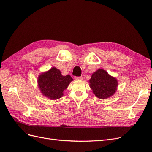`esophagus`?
Here are the masks:
<instances>
[{
	"label": "esophagus",
	"mask_w": 152,
	"mask_h": 152,
	"mask_svg": "<svg viewBox=\"0 0 152 152\" xmlns=\"http://www.w3.org/2000/svg\"><path fill=\"white\" fill-rule=\"evenodd\" d=\"M75 79L76 80H82L83 79V77H75Z\"/></svg>",
	"instance_id": "34e87169"
}]
</instances>
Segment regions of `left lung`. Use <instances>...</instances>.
I'll list each match as a JSON object with an SVG mask.
<instances>
[{"mask_svg": "<svg viewBox=\"0 0 152 152\" xmlns=\"http://www.w3.org/2000/svg\"><path fill=\"white\" fill-rule=\"evenodd\" d=\"M89 86L93 93L99 99H107L115 93L117 80L103 69H98L93 73L89 80Z\"/></svg>", "mask_w": 152, "mask_h": 152, "instance_id": "8db88e82", "label": "left lung"}]
</instances>
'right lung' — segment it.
<instances>
[{
    "mask_svg": "<svg viewBox=\"0 0 152 152\" xmlns=\"http://www.w3.org/2000/svg\"><path fill=\"white\" fill-rule=\"evenodd\" d=\"M73 79L70 75L63 76L60 70L53 67L40 74L38 78V85L44 96L50 99H57L63 96Z\"/></svg>",
    "mask_w": 152,
    "mask_h": 152,
    "instance_id": "obj_1",
    "label": "right lung"
}]
</instances>
